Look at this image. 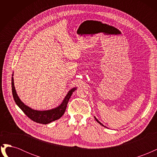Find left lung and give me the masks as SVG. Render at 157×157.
I'll return each instance as SVG.
<instances>
[{"mask_svg":"<svg viewBox=\"0 0 157 157\" xmlns=\"http://www.w3.org/2000/svg\"><path fill=\"white\" fill-rule=\"evenodd\" d=\"M94 118H95V119H96V121H97V122H98V123H99V124H101V125H103V124H101V122H99V121H98V119H97V118H96V117H94Z\"/></svg>","mask_w":157,"mask_h":157,"instance_id":"1","label":"left lung"}]
</instances>
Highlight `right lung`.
I'll return each instance as SVG.
<instances>
[{"mask_svg": "<svg viewBox=\"0 0 157 157\" xmlns=\"http://www.w3.org/2000/svg\"><path fill=\"white\" fill-rule=\"evenodd\" d=\"M12 90L14 101H15L18 107L23 111V112L32 121H35L37 123H40V124H46L52 121L58 120L59 118H61V117H62V115L65 111L66 107H67V105L71 95H72L73 92L75 91L76 88H74L70 90L67 94V96L65 98L62 103H61L59 107L53 109H51V110L44 111H36L34 110V109H32L31 108L25 105V104L20 100L16 92L15 87H14L13 77L12 78Z\"/></svg>", "mask_w": 157, "mask_h": 157, "instance_id": "obj_1", "label": "right lung"}]
</instances>
